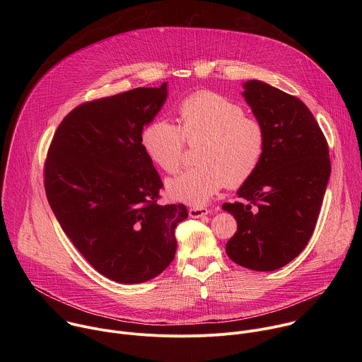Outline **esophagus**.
Here are the masks:
<instances>
[{
	"mask_svg": "<svg viewBox=\"0 0 362 362\" xmlns=\"http://www.w3.org/2000/svg\"><path fill=\"white\" fill-rule=\"evenodd\" d=\"M189 215H190V218L199 219V218H203L206 215H209V209H206V208H190L189 209Z\"/></svg>",
	"mask_w": 362,
	"mask_h": 362,
	"instance_id": "1",
	"label": "esophagus"
}]
</instances>
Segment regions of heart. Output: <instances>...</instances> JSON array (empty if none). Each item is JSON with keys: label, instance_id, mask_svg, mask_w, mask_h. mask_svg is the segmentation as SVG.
Segmentation results:
<instances>
[{"label": "heart", "instance_id": "obj_1", "mask_svg": "<svg viewBox=\"0 0 362 362\" xmlns=\"http://www.w3.org/2000/svg\"><path fill=\"white\" fill-rule=\"evenodd\" d=\"M185 140L200 141L196 168L168 180V193L189 204H203L226 183L238 187L259 166L265 132L256 119L245 116L238 103L216 93L200 91L179 107V127L154 120L141 134L147 158L168 173L180 168Z\"/></svg>", "mask_w": 362, "mask_h": 362}]
</instances>
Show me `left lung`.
I'll return each mask as SVG.
<instances>
[{"instance_id":"left-lung-1","label":"left lung","mask_w":362,"mask_h":362,"mask_svg":"<svg viewBox=\"0 0 362 362\" xmlns=\"http://www.w3.org/2000/svg\"><path fill=\"white\" fill-rule=\"evenodd\" d=\"M243 98L265 132L255 173L239 187L245 203H223L236 233L226 243L230 259L252 271H275L311 239L331 175L324 133L303 103L261 80L243 83Z\"/></svg>"}]
</instances>
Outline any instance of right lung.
<instances>
[{"instance_id": "right-lung-1", "label": "right lung", "mask_w": 362, "mask_h": 362, "mask_svg": "<svg viewBox=\"0 0 362 362\" xmlns=\"http://www.w3.org/2000/svg\"><path fill=\"white\" fill-rule=\"evenodd\" d=\"M168 83L84 103L57 127L44 166L48 203L64 233L103 276L133 285L162 274L176 253L182 203L159 204L163 183L141 146Z\"/></svg>"}]
</instances>
